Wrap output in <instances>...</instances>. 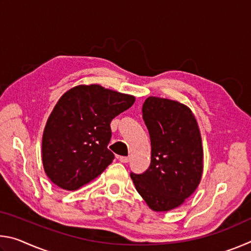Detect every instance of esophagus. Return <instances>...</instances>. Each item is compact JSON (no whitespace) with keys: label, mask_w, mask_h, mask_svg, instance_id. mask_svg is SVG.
<instances>
[{"label":"esophagus","mask_w":251,"mask_h":251,"mask_svg":"<svg viewBox=\"0 0 251 251\" xmlns=\"http://www.w3.org/2000/svg\"><path fill=\"white\" fill-rule=\"evenodd\" d=\"M118 159H120L121 163H128V161H129V157L120 156V157H118Z\"/></svg>","instance_id":"34e87169"}]
</instances>
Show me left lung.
I'll use <instances>...</instances> for the list:
<instances>
[{
	"mask_svg": "<svg viewBox=\"0 0 251 251\" xmlns=\"http://www.w3.org/2000/svg\"><path fill=\"white\" fill-rule=\"evenodd\" d=\"M143 118L150 131L151 160L143 174H130L138 194L154 211L179 207L201 182L203 151L201 130L189 107L150 96Z\"/></svg>",
	"mask_w": 251,
	"mask_h": 251,
	"instance_id": "8db88e82",
	"label": "left lung"
}]
</instances>
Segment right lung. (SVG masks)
<instances>
[{"instance_id": "obj_1", "label": "right lung", "mask_w": 251, "mask_h": 251, "mask_svg": "<svg viewBox=\"0 0 251 251\" xmlns=\"http://www.w3.org/2000/svg\"><path fill=\"white\" fill-rule=\"evenodd\" d=\"M133 95L99 84L78 85L62 95L46 122L42 160L50 181L76 190L100 176L114 159L107 145L110 122L134 104Z\"/></svg>"}]
</instances>
